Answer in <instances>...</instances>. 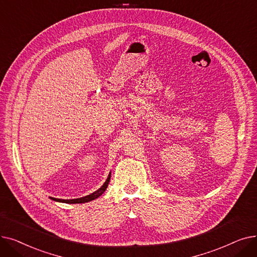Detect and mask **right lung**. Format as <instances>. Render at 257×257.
I'll return each instance as SVG.
<instances>
[{"label": "right lung", "instance_id": "add662e5", "mask_svg": "<svg viewBox=\"0 0 257 257\" xmlns=\"http://www.w3.org/2000/svg\"><path fill=\"white\" fill-rule=\"evenodd\" d=\"M109 180H111V173L108 174V177L107 179L105 180V182L103 183V185L98 189L94 191L93 193L89 194V195H85V197H82V198H78V199H72V200H63V199H55V198H50L51 200L53 201H56V202H60V203H67V204H80V203H88V202H91L97 198H99L100 195L105 191L107 185H108V182Z\"/></svg>", "mask_w": 257, "mask_h": 257}]
</instances>
